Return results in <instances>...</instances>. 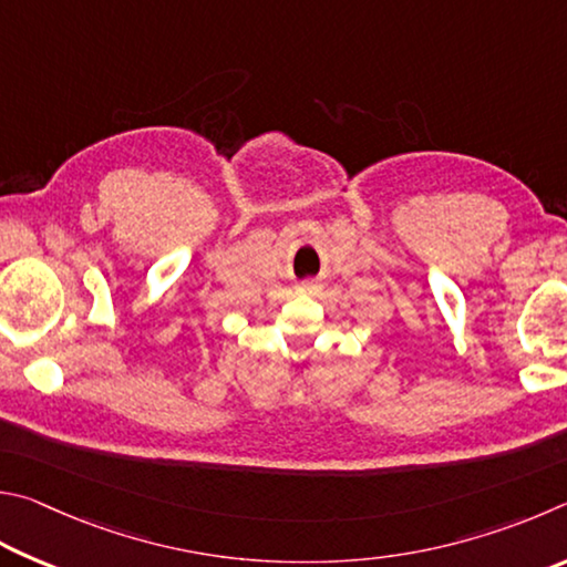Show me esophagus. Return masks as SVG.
I'll return each mask as SVG.
<instances>
[{"label":"esophagus","instance_id":"esophagus-1","mask_svg":"<svg viewBox=\"0 0 567 567\" xmlns=\"http://www.w3.org/2000/svg\"><path fill=\"white\" fill-rule=\"evenodd\" d=\"M316 289H319V284H316V281H303V284L299 286L301 293H313Z\"/></svg>","mask_w":567,"mask_h":567}]
</instances>
